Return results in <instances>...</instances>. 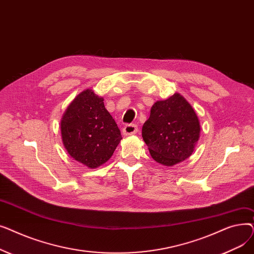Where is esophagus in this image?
Here are the masks:
<instances>
[{
    "mask_svg": "<svg viewBox=\"0 0 254 254\" xmlns=\"http://www.w3.org/2000/svg\"><path fill=\"white\" fill-rule=\"evenodd\" d=\"M137 131H138V127H137L136 125H127V126L123 128V134H124V136H131V135H135Z\"/></svg>",
    "mask_w": 254,
    "mask_h": 254,
    "instance_id": "1",
    "label": "esophagus"
}]
</instances>
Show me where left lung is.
Masks as SVG:
<instances>
[{"instance_id": "left-lung-1", "label": "left lung", "mask_w": 254, "mask_h": 254, "mask_svg": "<svg viewBox=\"0 0 254 254\" xmlns=\"http://www.w3.org/2000/svg\"><path fill=\"white\" fill-rule=\"evenodd\" d=\"M201 125L192 106L176 92L157 101L142 127V137L151 157L172 167L189 158L199 139Z\"/></svg>"}]
</instances>
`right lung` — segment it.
Instances as JSON below:
<instances>
[{"label": "right lung", "mask_w": 254, "mask_h": 254, "mask_svg": "<svg viewBox=\"0 0 254 254\" xmlns=\"http://www.w3.org/2000/svg\"><path fill=\"white\" fill-rule=\"evenodd\" d=\"M61 132L66 152L88 169L109 161L123 139L103 97L89 88L80 92L65 109Z\"/></svg>", "instance_id": "add662e5"}]
</instances>
